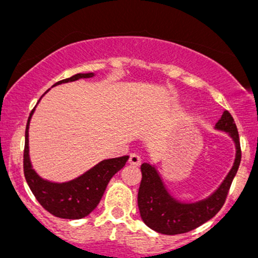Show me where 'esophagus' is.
<instances>
[{"instance_id": "1", "label": "esophagus", "mask_w": 258, "mask_h": 258, "mask_svg": "<svg viewBox=\"0 0 258 258\" xmlns=\"http://www.w3.org/2000/svg\"><path fill=\"white\" fill-rule=\"evenodd\" d=\"M130 164L131 165H135V166H138V165H141V162H142V160H141V156L138 155V154H131V155H130Z\"/></svg>"}]
</instances>
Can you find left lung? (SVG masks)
Returning <instances> with one entry per match:
<instances>
[{"label":"left lung","instance_id":"8db88e82","mask_svg":"<svg viewBox=\"0 0 258 258\" xmlns=\"http://www.w3.org/2000/svg\"><path fill=\"white\" fill-rule=\"evenodd\" d=\"M216 130L227 132L235 143V160L221 185L206 199L195 203H182L168 193L155 167L142 164V180L138 190V207L141 217L148 227L155 232L174 235L190 232L211 220L223 206L233 178L238 172L241 160L239 133L233 116L224 110L216 123Z\"/></svg>","mask_w":258,"mask_h":258}]
</instances>
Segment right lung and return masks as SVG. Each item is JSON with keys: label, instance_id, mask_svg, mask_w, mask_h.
Returning a JSON list of instances; mask_svg holds the SVG:
<instances>
[{"label": "right lung", "instance_id": "1", "mask_svg": "<svg viewBox=\"0 0 258 258\" xmlns=\"http://www.w3.org/2000/svg\"><path fill=\"white\" fill-rule=\"evenodd\" d=\"M93 73L76 74L69 79L61 80L53 86L76 81L79 79L93 78ZM35 108L30 112L25 130L24 174L32 194L44 210L59 218L80 220L90 215L102 199L109 180L115 173L125 166L128 155L106 159L98 162L87 172L69 182L55 183L43 179L32 168L29 155V125Z\"/></svg>", "mask_w": 258, "mask_h": 258}]
</instances>
